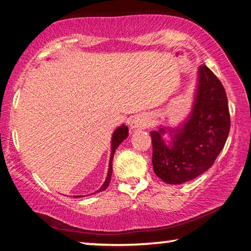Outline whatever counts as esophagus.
<instances>
[{
    "label": "esophagus",
    "mask_w": 251,
    "mask_h": 251,
    "mask_svg": "<svg viewBox=\"0 0 251 251\" xmlns=\"http://www.w3.org/2000/svg\"><path fill=\"white\" fill-rule=\"evenodd\" d=\"M147 125H150V117L146 115H137L133 118L130 122V129H137V128H144Z\"/></svg>",
    "instance_id": "1"
}]
</instances>
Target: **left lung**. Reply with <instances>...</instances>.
<instances>
[{
	"instance_id": "1",
	"label": "left lung",
	"mask_w": 251,
	"mask_h": 251,
	"mask_svg": "<svg viewBox=\"0 0 251 251\" xmlns=\"http://www.w3.org/2000/svg\"><path fill=\"white\" fill-rule=\"evenodd\" d=\"M189 115L176 127L158 126L151 131L152 168L167 184L192 180L209 169L227 141L230 129L225 88L206 65L198 69ZM167 133L168 141L162 136Z\"/></svg>"
}]
</instances>
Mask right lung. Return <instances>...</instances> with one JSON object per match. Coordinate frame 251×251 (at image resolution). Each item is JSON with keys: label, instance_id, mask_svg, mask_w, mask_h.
Instances as JSON below:
<instances>
[{"label": "right lung", "instance_id": "right-lung-1", "mask_svg": "<svg viewBox=\"0 0 251 251\" xmlns=\"http://www.w3.org/2000/svg\"><path fill=\"white\" fill-rule=\"evenodd\" d=\"M128 136V127H127L125 124H122L121 126H118L117 128L114 130V133L112 135V142H110V157H109V164H108V172H107V176H106V179L104 181V184L101 185L100 188L99 190H96L95 193H100L103 192L106 188H107L110 181V177H112V173H113V157L114 154H115V151L117 150V147L121 145L122 142H124L125 139ZM95 193H93L91 195H94ZM87 196V195H86ZM75 198L77 197H82V196H74Z\"/></svg>", "mask_w": 251, "mask_h": 251}]
</instances>
